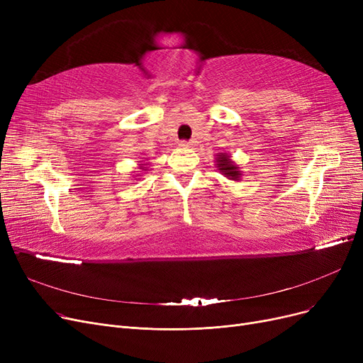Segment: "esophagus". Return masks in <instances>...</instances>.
Instances as JSON below:
<instances>
[{
    "label": "esophagus",
    "mask_w": 363,
    "mask_h": 363,
    "mask_svg": "<svg viewBox=\"0 0 363 363\" xmlns=\"http://www.w3.org/2000/svg\"><path fill=\"white\" fill-rule=\"evenodd\" d=\"M179 145H181L182 148H189V147L193 145V143H189V141H181V143H179Z\"/></svg>",
    "instance_id": "1"
}]
</instances>
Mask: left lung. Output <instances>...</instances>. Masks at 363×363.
<instances>
[{"label":"left lung","instance_id":"1","mask_svg":"<svg viewBox=\"0 0 363 363\" xmlns=\"http://www.w3.org/2000/svg\"><path fill=\"white\" fill-rule=\"evenodd\" d=\"M216 166L218 170L222 175H225L228 179L233 181H240L241 179V170L240 167L231 160V157L228 156V152H219L216 157Z\"/></svg>","mask_w":363,"mask_h":363}]
</instances>
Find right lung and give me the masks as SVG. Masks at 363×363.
I'll return each instance as SVG.
<instances>
[{"label":"right lung","instance_id":"right-lung-1","mask_svg":"<svg viewBox=\"0 0 363 363\" xmlns=\"http://www.w3.org/2000/svg\"><path fill=\"white\" fill-rule=\"evenodd\" d=\"M140 169H143V170H147V169H144V167H143V166H140Z\"/></svg>","mask_w":363,"mask_h":363}]
</instances>
